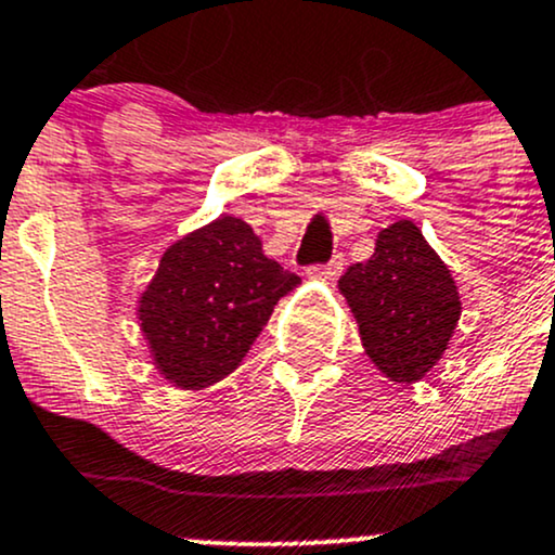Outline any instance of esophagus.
Segmentation results:
<instances>
[{
    "instance_id": "esophagus-1",
    "label": "esophagus",
    "mask_w": 555,
    "mask_h": 555,
    "mask_svg": "<svg viewBox=\"0 0 555 555\" xmlns=\"http://www.w3.org/2000/svg\"><path fill=\"white\" fill-rule=\"evenodd\" d=\"M340 272H343V254H337V257H332L327 264L314 267L309 275L317 278V280H324V283H335V280L340 278Z\"/></svg>"
}]
</instances>
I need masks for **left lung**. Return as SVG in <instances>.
Listing matches in <instances>:
<instances>
[{"label":"left lung","instance_id":"left-lung-1","mask_svg":"<svg viewBox=\"0 0 555 555\" xmlns=\"http://www.w3.org/2000/svg\"><path fill=\"white\" fill-rule=\"evenodd\" d=\"M337 288L366 356L397 384L418 382L439 363L462 314L452 272L413 220L379 231L371 259L350 264Z\"/></svg>","mask_w":555,"mask_h":555}]
</instances>
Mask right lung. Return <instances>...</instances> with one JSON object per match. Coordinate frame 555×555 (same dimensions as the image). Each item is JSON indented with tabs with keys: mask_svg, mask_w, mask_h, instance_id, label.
Listing matches in <instances>:
<instances>
[{
	"mask_svg": "<svg viewBox=\"0 0 555 555\" xmlns=\"http://www.w3.org/2000/svg\"><path fill=\"white\" fill-rule=\"evenodd\" d=\"M301 278L264 257L249 223L220 215L163 251L137 319L163 379L205 389L244 361Z\"/></svg>",
	"mask_w": 555,
	"mask_h": 555,
	"instance_id": "add662e5",
	"label": "right lung"
}]
</instances>
